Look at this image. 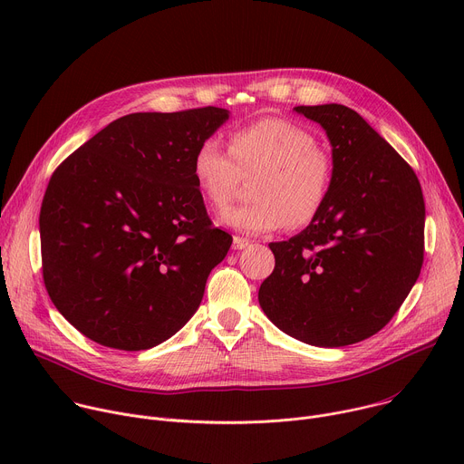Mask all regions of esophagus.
I'll return each mask as SVG.
<instances>
[{"instance_id": "obj_1", "label": "esophagus", "mask_w": 464, "mask_h": 464, "mask_svg": "<svg viewBox=\"0 0 464 464\" xmlns=\"http://www.w3.org/2000/svg\"><path fill=\"white\" fill-rule=\"evenodd\" d=\"M249 244H251V242H249L247 238H242V237H235V238H233V249H238V251H240V249H246Z\"/></svg>"}]
</instances>
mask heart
Listing matches in <instances>:
<instances>
[{"label": "heart", "instance_id": "obj_1", "mask_svg": "<svg viewBox=\"0 0 464 464\" xmlns=\"http://www.w3.org/2000/svg\"><path fill=\"white\" fill-rule=\"evenodd\" d=\"M253 174L255 200L224 211L220 222L246 235L297 229L315 220L326 204L334 161L310 130L279 117L231 131L229 150L217 138H206L194 150L192 176L217 209L231 202L240 176Z\"/></svg>", "mask_w": 464, "mask_h": 464}]
</instances>
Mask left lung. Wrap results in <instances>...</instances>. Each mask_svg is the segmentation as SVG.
<instances>
[{"label": "left lung", "instance_id": "1", "mask_svg": "<svg viewBox=\"0 0 464 464\" xmlns=\"http://www.w3.org/2000/svg\"><path fill=\"white\" fill-rule=\"evenodd\" d=\"M333 147L328 200L306 229L272 242L258 303L288 336L315 347L371 338L401 308L424 260V198L413 169L343 104L295 106Z\"/></svg>", "mask_w": 464, "mask_h": 464}]
</instances>
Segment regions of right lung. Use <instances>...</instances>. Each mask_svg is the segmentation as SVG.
<instances>
[{
    "instance_id": "1",
    "label": "right lung",
    "mask_w": 464,
    "mask_h": 464,
    "mask_svg": "<svg viewBox=\"0 0 464 464\" xmlns=\"http://www.w3.org/2000/svg\"><path fill=\"white\" fill-rule=\"evenodd\" d=\"M227 119L215 106L130 113L53 172L40 209L44 283L86 338L152 349L200 306L233 238L208 217L192 156Z\"/></svg>"
}]
</instances>
